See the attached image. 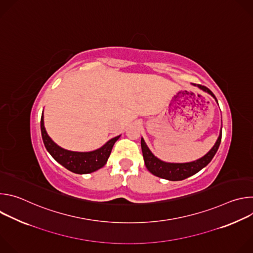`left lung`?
<instances>
[{
	"instance_id": "1",
	"label": "left lung",
	"mask_w": 253,
	"mask_h": 253,
	"mask_svg": "<svg viewBox=\"0 0 253 253\" xmlns=\"http://www.w3.org/2000/svg\"><path fill=\"white\" fill-rule=\"evenodd\" d=\"M194 85L199 87L201 90L207 92L208 94H210L216 100L214 94L207 87L199 85V84L198 85L194 84ZM216 102H217V100H216ZM221 136H222V131H220L219 137H218L217 141H216L215 145L212 147V149L206 155H204L202 158H200L196 161L188 162V163H167V162H163V161L159 160L157 157H155L151 153V151L147 147L145 142H144L143 138H141V148H142L144 162H145L147 169L153 175H155L157 177L171 180V181H178V180L186 179V178L196 174L198 171H200L202 168H204L212 160L215 153L217 152V150L219 148L220 142H221Z\"/></svg>"
}]
</instances>
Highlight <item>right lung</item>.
I'll return each mask as SVG.
<instances>
[{
  "label": "right lung",
  "mask_w": 253,
  "mask_h": 253,
  "mask_svg": "<svg viewBox=\"0 0 253 253\" xmlns=\"http://www.w3.org/2000/svg\"><path fill=\"white\" fill-rule=\"evenodd\" d=\"M41 133L44 145L52 157L65 168L77 174H87L102 168L111 154L114 143L120 137L112 138L104 146L92 152L68 151L59 147L48 136L44 127L43 114L41 117Z\"/></svg>",
  "instance_id": "right-lung-1"
}]
</instances>
